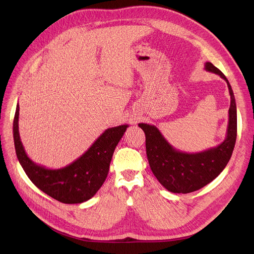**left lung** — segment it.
I'll use <instances>...</instances> for the list:
<instances>
[{"label": "left lung", "instance_id": "left-lung-1", "mask_svg": "<svg viewBox=\"0 0 254 254\" xmlns=\"http://www.w3.org/2000/svg\"><path fill=\"white\" fill-rule=\"evenodd\" d=\"M205 70L224 79L231 96L229 126L221 144L197 153L182 152L173 147L156 127L139 124L145 132L146 153L152 173L166 190L174 193H190L214 180L228 165L236 144L237 107L232 86L213 64L206 63Z\"/></svg>", "mask_w": 254, "mask_h": 254}]
</instances>
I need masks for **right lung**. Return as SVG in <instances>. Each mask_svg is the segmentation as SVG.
Returning <instances> with one entry per match:
<instances>
[{
	"label": "right lung",
	"mask_w": 254,
	"mask_h": 254,
	"mask_svg": "<svg viewBox=\"0 0 254 254\" xmlns=\"http://www.w3.org/2000/svg\"><path fill=\"white\" fill-rule=\"evenodd\" d=\"M19 105L13 122V137L18 161L30 180L39 190L64 204H79L91 198L108 175L113 152L127 125L106 129L85 153L61 169H47L26 155L18 131Z\"/></svg>",
	"instance_id": "1"
}]
</instances>
